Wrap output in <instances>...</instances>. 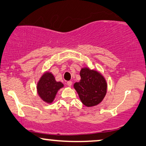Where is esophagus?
<instances>
[{
  "instance_id": "esophagus-1",
  "label": "esophagus",
  "mask_w": 146,
  "mask_h": 146,
  "mask_svg": "<svg viewBox=\"0 0 146 146\" xmlns=\"http://www.w3.org/2000/svg\"><path fill=\"white\" fill-rule=\"evenodd\" d=\"M67 84H68V87H71L72 84V81H68Z\"/></svg>"
}]
</instances>
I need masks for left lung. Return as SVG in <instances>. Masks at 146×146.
<instances>
[{
    "label": "left lung",
    "mask_w": 146,
    "mask_h": 146,
    "mask_svg": "<svg viewBox=\"0 0 146 146\" xmlns=\"http://www.w3.org/2000/svg\"><path fill=\"white\" fill-rule=\"evenodd\" d=\"M81 80L76 82V89L82 103L87 107L98 105L103 100L107 91L105 78L100 73L89 68H82L80 72Z\"/></svg>",
    "instance_id": "8db88e82"
}]
</instances>
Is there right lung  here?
<instances>
[{
  "label": "right lung",
  "mask_w": 146,
  "mask_h": 146,
  "mask_svg": "<svg viewBox=\"0 0 146 146\" xmlns=\"http://www.w3.org/2000/svg\"><path fill=\"white\" fill-rule=\"evenodd\" d=\"M64 87L60 82H57L53 75L46 72L42 75L37 85V91L40 98L46 102L51 103L55 99L57 91Z\"/></svg>",
  "instance_id": "obj_1"
}]
</instances>
